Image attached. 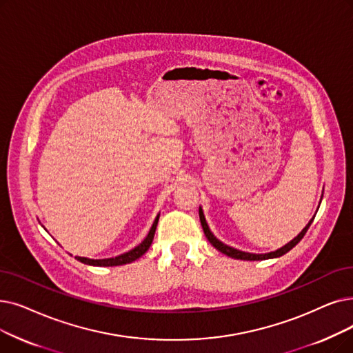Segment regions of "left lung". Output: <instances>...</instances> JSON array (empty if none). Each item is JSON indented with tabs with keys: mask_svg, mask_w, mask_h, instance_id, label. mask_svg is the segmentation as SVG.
Here are the masks:
<instances>
[{
	"mask_svg": "<svg viewBox=\"0 0 353 353\" xmlns=\"http://www.w3.org/2000/svg\"><path fill=\"white\" fill-rule=\"evenodd\" d=\"M321 197H323V194H321ZM199 218H201V223H202L203 232H205L208 241L213 245L214 248H216L218 251H221L222 254L228 255V256L235 258V259H243V261H261V259L279 258V256L287 254L290 250H293V248L296 247V245L303 239V236L305 235V232H307L309 226L312 225V222H313V219H314V216H313V218L309 221V223L303 228V231H301L296 238L291 239L288 243H285L284 247H281V248H279V250H275V251H271V252H265V254H252V252H245V251L236 250V248H234V247H229V245L223 243L222 241H219L216 236H214V235L212 234L210 229H209V225H208V222H206V218H205V213H203L202 206H199Z\"/></svg>",
	"mask_w": 353,
	"mask_h": 353,
	"instance_id": "8db88e82",
	"label": "left lung"
}]
</instances>
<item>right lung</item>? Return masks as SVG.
I'll return each instance as SVG.
<instances>
[{"instance_id":"obj_1","label":"right lung","mask_w":353,"mask_h":353,"mask_svg":"<svg viewBox=\"0 0 353 353\" xmlns=\"http://www.w3.org/2000/svg\"><path fill=\"white\" fill-rule=\"evenodd\" d=\"M159 218H160V213L157 214V218L154 219V222H152V225L150 228V232L147 234L144 241L137 245L135 248L130 250L128 252H124V254H121L118 256L102 258V259H92V258H86V256H76V259H78V261H81V263H83V264H86V265H95V267H115V265L130 264V263L135 261V259H139L141 255H144L148 251L152 239H154Z\"/></svg>"}]
</instances>
